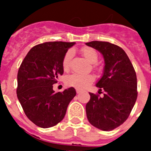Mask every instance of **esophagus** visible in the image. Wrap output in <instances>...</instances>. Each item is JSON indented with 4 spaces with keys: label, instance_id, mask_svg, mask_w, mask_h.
Returning <instances> with one entry per match:
<instances>
[{
    "label": "esophagus",
    "instance_id": "34e87169",
    "mask_svg": "<svg viewBox=\"0 0 151 151\" xmlns=\"http://www.w3.org/2000/svg\"><path fill=\"white\" fill-rule=\"evenodd\" d=\"M76 92H77V94H80V93L82 92V91L79 90V89H76Z\"/></svg>",
    "mask_w": 151,
    "mask_h": 151
}]
</instances>
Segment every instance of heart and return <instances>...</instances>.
<instances>
[{
	"instance_id": "heart-1",
	"label": "heart",
	"mask_w": 151,
	"mask_h": 151,
	"mask_svg": "<svg viewBox=\"0 0 151 151\" xmlns=\"http://www.w3.org/2000/svg\"><path fill=\"white\" fill-rule=\"evenodd\" d=\"M81 53L89 63H93V67L97 69V65L96 63L98 60V54L94 49L89 47H83L81 49ZM73 52L69 50L64 56L63 59L62 66L65 71L68 70L70 66V60H71ZM94 81V76L91 74H81V73H74L69 75L66 78V84L69 86L77 88H85L91 82Z\"/></svg>"
}]
</instances>
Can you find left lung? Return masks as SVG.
Returning <instances> with one entry per match:
<instances>
[{"mask_svg":"<svg viewBox=\"0 0 151 151\" xmlns=\"http://www.w3.org/2000/svg\"><path fill=\"white\" fill-rule=\"evenodd\" d=\"M86 45L99 50L105 61L104 75L97 83L101 91L98 93L104 90V96L89 93L87 118L94 127L109 132L127 119L135 104L138 97L135 70L126 53L118 45L98 41Z\"/></svg>","mask_w":151,"mask_h":151,"instance_id":"left-lung-1","label":"left lung"}]
</instances>
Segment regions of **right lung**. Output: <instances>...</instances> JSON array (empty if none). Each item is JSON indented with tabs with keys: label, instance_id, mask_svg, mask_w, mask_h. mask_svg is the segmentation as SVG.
I'll list each match as a JSON object with an SVG mask.
<instances>
[{
	"label": "right lung",
	"instance_id": "obj_1",
	"mask_svg": "<svg viewBox=\"0 0 151 151\" xmlns=\"http://www.w3.org/2000/svg\"><path fill=\"white\" fill-rule=\"evenodd\" d=\"M75 42L50 41L35 45L22 60L17 74V94L26 116L41 128L57 125L65 116L74 88L55 93L53 85L63 74V59Z\"/></svg>",
	"mask_w": 151,
	"mask_h": 151
}]
</instances>
